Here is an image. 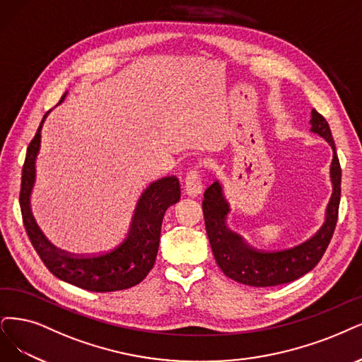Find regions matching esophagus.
<instances>
[{
	"label": "esophagus",
	"mask_w": 362,
	"mask_h": 362,
	"mask_svg": "<svg viewBox=\"0 0 362 362\" xmlns=\"http://www.w3.org/2000/svg\"><path fill=\"white\" fill-rule=\"evenodd\" d=\"M185 191L189 197H197L202 194L203 191V182H202V176H199L198 170H191L188 174H186L185 179Z\"/></svg>",
	"instance_id": "esophagus-1"
}]
</instances>
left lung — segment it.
Instances as JSON below:
<instances>
[{"label": "left lung", "instance_id": "obj_1", "mask_svg": "<svg viewBox=\"0 0 362 362\" xmlns=\"http://www.w3.org/2000/svg\"><path fill=\"white\" fill-rule=\"evenodd\" d=\"M310 125V131L324 137L332 147L334 155L329 168L332 195L327 206L324 225L304 243L277 252H265L249 247L242 237L226 228L225 219L230 207L222 195L221 183L218 180L213 182L204 192L203 213L213 255H215L216 264L223 274L238 284L257 288L289 284L313 270L320 258L324 257L331 242L339 218L341 168L329 125L325 117L315 109L312 110Z\"/></svg>", "mask_w": 362, "mask_h": 362}]
</instances>
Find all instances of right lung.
Here are the masks:
<instances>
[{
	"mask_svg": "<svg viewBox=\"0 0 362 362\" xmlns=\"http://www.w3.org/2000/svg\"><path fill=\"white\" fill-rule=\"evenodd\" d=\"M65 95L66 92L59 103ZM46 116L47 113L26 149L19 195L25 230L35 252L53 276L86 291L113 292L139 285L153 269L165 210L180 199L179 179L167 176L147 186L139 198L127 235L115 247L93 255H73L59 250L38 230L30 206L35 182V159L42 137L40 131Z\"/></svg>",
	"mask_w": 362,
	"mask_h": 362,
	"instance_id": "right-lung-1",
	"label": "right lung"
}]
</instances>
